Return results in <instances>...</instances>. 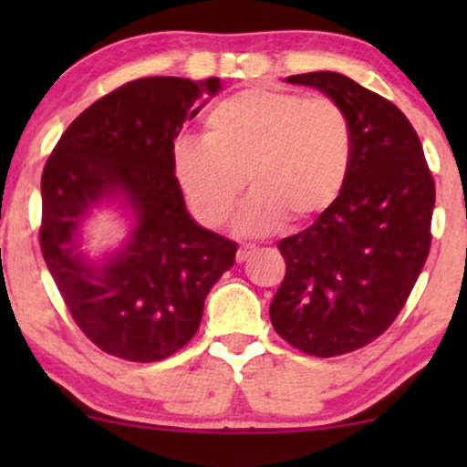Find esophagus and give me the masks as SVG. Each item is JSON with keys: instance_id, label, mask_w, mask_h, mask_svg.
Segmentation results:
<instances>
[{"instance_id": "1", "label": "esophagus", "mask_w": 467, "mask_h": 467, "mask_svg": "<svg viewBox=\"0 0 467 467\" xmlns=\"http://www.w3.org/2000/svg\"><path fill=\"white\" fill-rule=\"evenodd\" d=\"M254 251H257V246L254 244H240L238 254H235V261H238V264H244L248 257H253Z\"/></svg>"}]
</instances>
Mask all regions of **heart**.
<instances>
[{"label": "heart", "mask_w": 467, "mask_h": 467, "mask_svg": "<svg viewBox=\"0 0 467 467\" xmlns=\"http://www.w3.org/2000/svg\"><path fill=\"white\" fill-rule=\"evenodd\" d=\"M353 127L340 104L253 87L221 99L203 119V140H184L174 176L193 214L221 225L246 187L254 191L235 219L242 234H272L293 216L327 213L348 181Z\"/></svg>", "instance_id": "obj_1"}]
</instances>
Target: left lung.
<instances>
[{
    "mask_svg": "<svg viewBox=\"0 0 467 467\" xmlns=\"http://www.w3.org/2000/svg\"><path fill=\"white\" fill-rule=\"evenodd\" d=\"M286 82L344 108L353 161L334 206L278 242L286 272L270 318L291 347L336 357L385 334L404 308L430 254L436 187L417 131L391 101L336 72Z\"/></svg>",
    "mask_w": 467,
    "mask_h": 467,
    "instance_id": "obj_1",
    "label": "left lung"
}]
</instances>
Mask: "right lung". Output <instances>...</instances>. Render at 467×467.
I'll use <instances>...</instances> for the list:
<instances>
[{
    "mask_svg": "<svg viewBox=\"0 0 467 467\" xmlns=\"http://www.w3.org/2000/svg\"><path fill=\"white\" fill-rule=\"evenodd\" d=\"M219 78L149 76L88 106L42 171L40 246L69 315L108 355L150 363L195 336L213 285L238 244L197 225L174 176V140ZM117 205L130 234L117 252L88 257L81 227Z\"/></svg>",
    "mask_w": 467,
    "mask_h": 467,
    "instance_id": "add662e5",
    "label": "right lung"
}]
</instances>
